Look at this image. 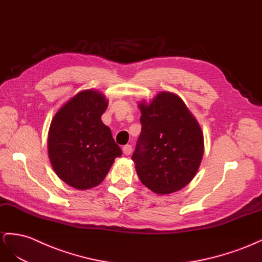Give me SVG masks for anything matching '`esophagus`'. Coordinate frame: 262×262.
Masks as SVG:
<instances>
[{
	"label": "esophagus",
	"instance_id": "esophagus-1",
	"mask_svg": "<svg viewBox=\"0 0 262 262\" xmlns=\"http://www.w3.org/2000/svg\"><path fill=\"white\" fill-rule=\"evenodd\" d=\"M133 151V147L130 145H126L123 147V154L125 156H129Z\"/></svg>",
	"mask_w": 262,
	"mask_h": 262
}]
</instances>
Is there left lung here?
<instances>
[{
    "label": "left lung",
    "mask_w": 262,
    "mask_h": 262,
    "mask_svg": "<svg viewBox=\"0 0 262 262\" xmlns=\"http://www.w3.org/2000/svg\"><path fill=\"white\" fill-rule=\"evenodd\" d=\"M138 106L142 127L132 160L139 179L158 195L179 191L195 177L204 156L200 125L173 92H159Z\"/></svg>",
    "instance_id": "1"
}]
</instances>
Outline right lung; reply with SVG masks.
Returning <instances> with one entry per match:
<instances>
[{
  "instance_id": "right-lung-1",
  "label": "right lung",
  "mask_w": 262,
  "mask_h": 262,
  "mask_svg": "<svg viewBox=\"0 0 262 262\" xmlns=\"http://www.w3.org/2000/svg\"><path fill=\"white\" fill-rule=\"evenodd\" d=\"M107 104L102 92L82 90L60 107L50 125V161L56 175L76 189L98 186L122 156L111 129L101 121Z\"/></svg>"
}]
</instances>
